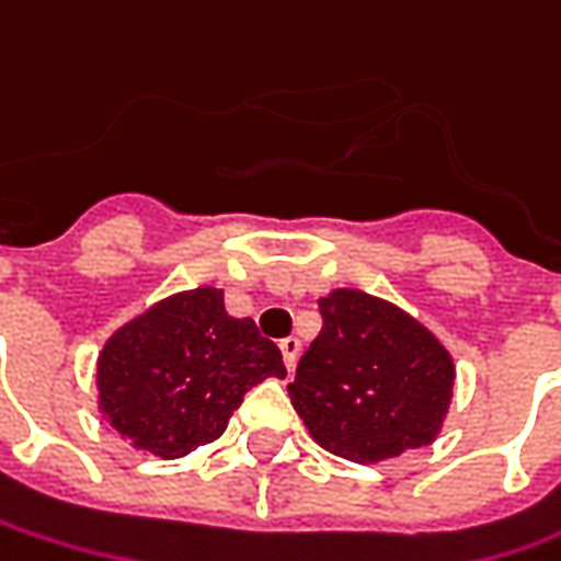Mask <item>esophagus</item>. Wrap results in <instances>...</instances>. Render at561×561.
Wrapping results in <instances>:
<instances>
[{"label":"esophagus","instance_id":"obj_1","mask_svg":"<svg viewBox=\"0 0 561 561\" xmlns=\"http://www.w3.org/2000/svg\"><path fill=\"white\" fill-rule=\"evenodd\" d=\"M299 350H302V343H299V340H296V336H284V340H280V353H284V365H287V368H296V358H299Z\"/></svg>","mask_w":561,"mask_h":561}]
</instances>
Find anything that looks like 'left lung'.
Segmentation results:
<instances>
[{"label": "left lung", "instance_id": "left-lung-1", "mask_svg": "<svg viewBox=\"0 0 561 561\" xmlns=\"http://www.w3.org/2000/svg\"><path fill=\"white\" fill-rule=\"evenodd\" d=\"M321 318L287 383L312 440L358 465L437 440L456 387L440 340L405 309L353 287L328 293Z\"/></svg>", "mask_w": 561, "mask_h": 561}]
</instances>
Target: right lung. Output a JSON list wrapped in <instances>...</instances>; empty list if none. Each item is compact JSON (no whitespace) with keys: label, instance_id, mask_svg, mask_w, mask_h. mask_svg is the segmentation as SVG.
Segmentation results:
<instances>
[{"label":"right lung","instance_id":"add662e5","mask_svg":"<svg viewBox=\"0 0 561 561\" xmlns=\"http://www.w3.org/2000/svg\"><path fill=\"white\" fill-rule=\"evenodd\" d=\"M287 377L280 350L252 318H230L225 290L168 296L105 340L96 402L134 449L181 459L225 434L255 383Z\"/></svg>","mask_w":561,"mask_h":561}]
</instances>
